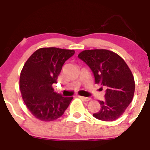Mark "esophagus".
<instances>
[{
	"instance_id": "34e87169",
	"label": "esophagus",
	"mask_w": 150,
	"mask_h": 150,
	"mask_svg": "<svg viewBox=\"0 0 150 150\" xmlns=\"http://www.w3.org/2000/svg\"><path fill=\"white\" fill-rule=\"evenodd\" d=\"M79 97L81 99H82V101H88L90 100V99H89V97H82V96H79Z\"/></svg>"
}]
</instances>
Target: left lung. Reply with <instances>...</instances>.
Returning a JSON list of instances; mask_svg holds the SVG:
<instances>
[{"mask_svg":"<svg viewBox=\"0 0 150 150\" xmlns=\"http://www.w3.org/2000/svg\"><path fill=\"white\" fill-rule=\"evenodd\" d=\"M92 70L95 83L107 87L101 109L93 114L104 121H112L123 115L132 100L135 80L131 70L119 55L106 49L85 50L78 54Z\"/></svg>","mask_w":150,"mask_h":150,"instance_id":"1","label":"left lung"}]
</instances>
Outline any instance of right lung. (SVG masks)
<instances>
[{"label":"right lung","instance_id":"add662e5","mask_svg":"<svg viewBox=\"0 0 150 150\" xmlns=\"http://www.w3.org/2000/svg\"><path fill=\"white\" fill-rule=\"evenodd\" d=\"M74 50L41 48L31 55L20 77V89L27 108L37 119L52 121L60 118L73 97H62L53 90L62 66Z\"/></svg>","mask_w":150,"mask_h":150}]
</instances>
